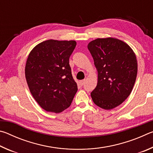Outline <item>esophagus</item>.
Masks as SVG:
<instances>
[{"mask_svg":"<svg viewBox=\"0 0 153 153\" xmlns=\"http://www.w3.org/2000/svg\"><path fill=\"white\" fill-rule=\"evenodd\" d=\"M86 79H82V80H80V81H79L80 84H81L82 86H83V85L84 84V83L86 82Z\"/></svg>","mask_w":153,"mask_h":153,"instance_id":"esophagus-1","label":"esophagus"}]
</instances>
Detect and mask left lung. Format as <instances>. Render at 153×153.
<instances>
[{
    "label": "left lung",
    "instance_id": "left-lung-1",
    "mask_svg": "<svg viewBox=\"0 0 153 153\" xmlns=\"http://www.w3.org/2000/svg\"><path fill=\"white\" fill-rule=\"evenodd\" d=\"M88 48L98 72L92 99L103 109H113L125 101L133 89L138 72L136 54L128 44L112 37L92 40Z\"/></svg>",
    "mask_w": 153,
    "mask_h": 153
}]
</instances>
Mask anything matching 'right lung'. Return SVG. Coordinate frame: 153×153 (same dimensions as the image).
<instances>
[{"label":"right lung","mask_w":153,"mask_h":153,"mask_svg":"<svg viewBox=\"0 0 153 153\" xmlns=\"http://www.w3.org/2000/svg\"><path fill=\"white\" fill-rule=\"evenodd\" d=\"M75 40L50 39L36 45L25 67L27 86L43 109L59 113L71 105L77 91L69 64Z\"/></svg>","instance_id":"right-lung-1"}]
</instances>
